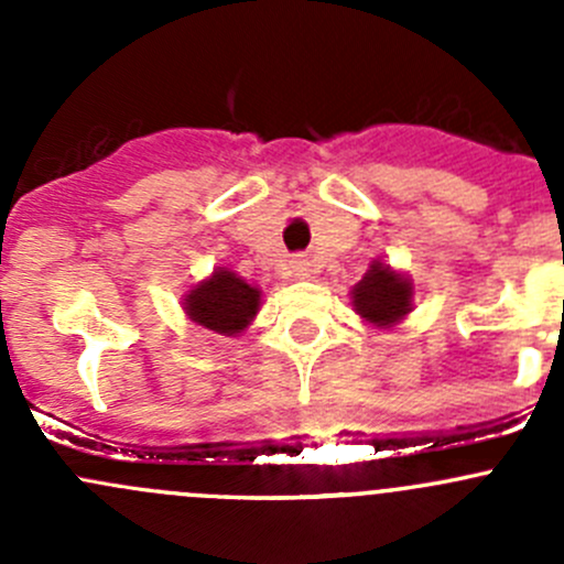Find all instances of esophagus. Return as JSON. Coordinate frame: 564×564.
Returning a JSON list of instances; mask_svg holds the SVG:
<instances>
[{
    "instance_id": "obj_1",
    "label": "esophagus",
    "mask_w": 564,
    "mask_h": 564,
    "mask_svg": "<svg viewBox=\"0 0 564 564\" xmlns=\"http://www.w3.org/2000/svg\"><path fill=\"white\" fill-rule=\"evenodd\" d=\"M289 270H292L294 278H311V261L305 259V256H297V259L289 261Z\"/></svg>"
}]
</instances>
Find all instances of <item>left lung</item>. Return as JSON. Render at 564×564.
<instances>
[{
	"mask_svg": "<svg viewBox=\"0 0 564 564\" xmlns=\"http://www.w3.org/2000/svg\"><path fill=\"white\" fill-rule=\"evenodd\" d=\"M351 297H355V308L360 311V316L384 327L412 311V283L377 261L357 283Z\"/></svg>",
	"mask_w": 564,
	"mask_h": 564,
	"instance_id": "1",
	"label": "left lung"
}]
</instances>
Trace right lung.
Returning a JSON list of instances; mask_svg holds the SVG:
<instances>
[{"mask_svg": "<svg viewBox=\"0 0 564 564\" xmlns=\"http://www.w3.org/2000/svg\"><path fill=\"white\" fill-rule=\"evenodd\" d=\"M259 289L248 286L235 272L218 270L187 294L185 311L202 327L220 335H237L259 311Z\"/></svg>", "mask_w": 564, "mask_h": 564, "instance_id": "add662e5", "label": "right lung"}]
</instances>
